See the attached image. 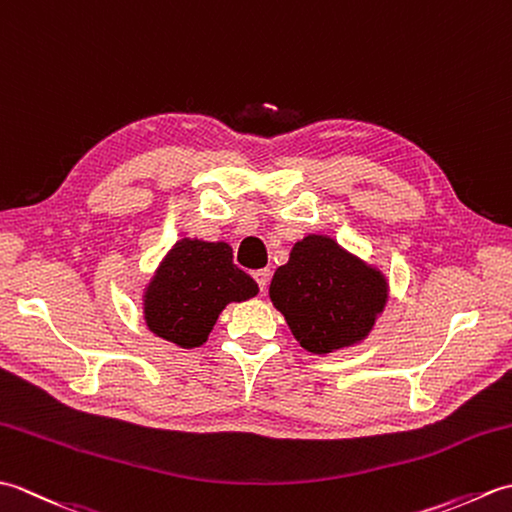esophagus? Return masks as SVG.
<instances>
[{
    "mask_svg": "<svg viewBox=\"0 0 512 512\" xmlns=\"http://www.w3.org/2000/svg\"><path fill=\"white\" fill-rule=\"evenodd\" d=\"M253 277H255V281H257V286H259V290L262 292H266V286H268V279H270V273L266 268H262V270H255L253 273Z\"/></svg>",
    "mask_w": 512,
    "mask_h": 512,
    "instance_id": "esophagus-1",
    "label": "esophagus"
}]
</instances>
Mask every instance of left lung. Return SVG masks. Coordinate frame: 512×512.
I'll list each match as a JSON object with an SVG mask.
<instances>
[{
  "label": "left lung",
  "mask_w": 512,
  "mask_h": 512,
  "mask_svg": "<svg viewBox=\"0 0 512 512\" xmlns=\"http://www.w3.org/2000/svg\"><path fill=\"white\" fill-rule=\"evenodd\" d=\"M387 290L380 270L328 235H308L292 246L288 264L275 270L268 295L303 350L330 354L372 332Z\"/></svg>",
  "instance_id": "left-lung-1"
}]
</instances>
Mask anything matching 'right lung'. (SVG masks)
I'll list each match as a JSON object with an SVG mask.
<instances>
[{"mask_svg":"<svg viewBox=\"0 0 512 512\" xmlns=\"http://www.w3.org/2000/svg\"><path fill=\"white\" fill-rule=\"evenodd\" d=\"M257 292L255 279L233 264L231 246L184 237L162 259L145 290L147 328L191 350L209 339L228 303Z\"/></svg>","mask_w":512,"mask_h":512,"instance_id":"right-lung-1","label":"right lung"}]
</instances>
